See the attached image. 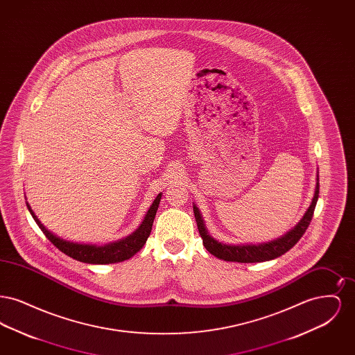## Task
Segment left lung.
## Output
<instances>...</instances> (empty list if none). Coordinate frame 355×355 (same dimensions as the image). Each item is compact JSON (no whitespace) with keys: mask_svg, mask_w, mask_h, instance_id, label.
Instances as JSON below:
<instances>
[{"mask_svg":"<svg viewBox=\"0 0 355 355\" xmlns=\"http://www.w3.org/2000/svg\"><path fill=\"white\" fill-rule=\"evenodd\" d=\"M320 196V175L317 174V185H315V191L314 197L311 200L310 206L304 211V217L301 220L291 229L288 230L286 234L272 239L270 242H263V243H241V245H232V243H223L217 241L216 238L209 234L205 222H203L202 216L200 209L193 203V210H194V217L197 220L198 232L201 234L203 241V246L210 254L214 257L229 261V262H241V263H254V262H265V261H271L282 254L288 252L300 239L304 236L306 229L310 225V220L313 218L314 209L318 201Z\"/></svg>","mask_w":355,"mask_h":355,"instance_id":"8db88e82","label":"left lung"}]
</instances>
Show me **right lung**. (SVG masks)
I'll return each instance as SVG.
<instances>
[{
  "mask_svg": "<svg viewBox=\"0 0 355 355\" xmlns=\"http://www.w3.org/2000/svg\"><path fill=\"white\" fill-rule=\"evenodd\" d=\"M162 193H159L155 200L153 201L152 206L146 211L144 220L137 227L130 236H125L119 241L97 245V243H84V242H73L64 239L61 236L51 233L48 230L44 223L38 220V217L34 214L29 202H26L28 210L32 214L33 220L37 222L38 227L42 230V233L51 241V243L61 250L62 253L71 257L76 261L85 262V263H93V265H106V263H117L132 258L135 253H138L142 246L146 243L148 238L152 232L153 220L155 218V213L158 210V205L161 202Z\"/></svg>",
  "mask_w": 355,
  "mask_h": 355,
  "instance_id": "right-lung-1",
  "label": "right lung"
}]
</instances>
